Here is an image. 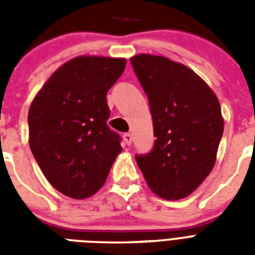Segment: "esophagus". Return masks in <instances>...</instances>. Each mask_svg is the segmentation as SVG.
I'll return each mask as SVG.
<instances>
[{"instance_id": "obj_1", "label": "esophagus", "mask_w": 255, "mask_h": 255, "mask_svg": "<svg viewBox=\"0 0 255 255\" xmlns=\"http://www.w3.org/2000/svg\"><path fill=\"white\" fill-rule=\"evenodd\" d=\"M123 140H124V143L127 144V145H129V144L132 143V135L129 133V132H126L123 135Z\"/></svg>"}]
</instances>
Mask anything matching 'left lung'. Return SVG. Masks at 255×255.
Segmentation results:
<instances>
[{
	"label": "left lung",
	"mask_w": 255,
	"mask_h": 255,
	"mask_svg": "<svg viewBox=\"0 0 255 255\" xmlns=\"http://www.w3.org/2000/svg\"><path fill=\"white\" fill-rule=\"evenodd\" d=\"M131 63L148 96L156 137L136 163L157 196L186 197L216 163L224 132L217 96L197 74L165 57L139 54Z\"/></svg>",
	"instance_id": "1"
}]
</instances>
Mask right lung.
<instances>
[{
    "instance_id": "right-lung-1",
    "label": "right lung",
    "mask_w": 255,
    "mask_h": 255,
    "mask_svg": "<svg viewBox=\"0 0 255 255\" xmlns=\"http://www.w3.org/2000/svg\"><path fill=\"white\" fill-rule=\"evenodd\" d=\"M124 67L120 58H74L30 106V149L50 184L69 197L96 193L122 152V137L107 126L106 95Z\"/></svg>"
}]
</instances>
